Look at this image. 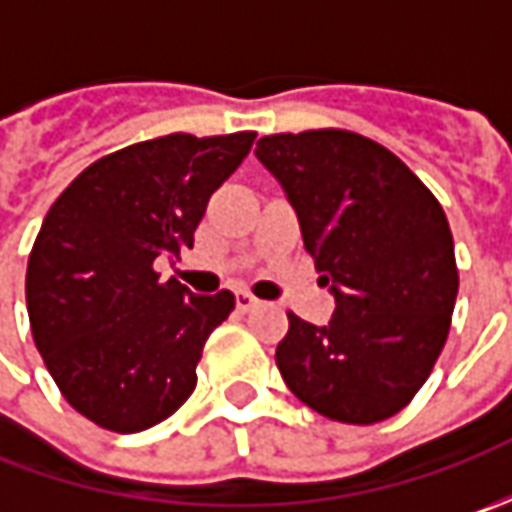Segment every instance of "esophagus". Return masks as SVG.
I'll use <instances>...</instances> for the list:
<instances>
[{
    "label": "esophagus",
    "instance_id": "1",
    "mask_svg": "<svg viewBox=\"0 0 512 512\" xmlns=\"http://www.w3.org/2000/svg\"><path fill=\"white\" fill-rule=\"evenodd\" d=\"M262 302L256 299V296H250V293H245V290H239L236 293V307L242 310V313H247V310H253V307H259Z\"/></svg>",
    "mask_w": 512,
    "mask_h": 512
}]
</instances>
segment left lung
<instances>
[{
  "label": "left lung",
  "mask_w": 512,
  "mask_h": 512,
  "mask_svg": "<svg viewBox=\"0 0 512 512\" xmlns=\"http://www.w3.org/2000/svg\"><path fill=\"white\" fill-rule=\"evenodd\" d=\"M256 159L285 190L336 299L322 327L287 313L282 379L336 422L396 416L439 359L459 293L442 205L399 156L350 130L262 136Z\"/></svg>",
  "instance_id": "1"
}]
</instances>
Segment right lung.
I'll list each match as a JSON object with an SVG mask.
<instances>
[{
	"label": "right lung",
	"instance_id": "add662e5",
	"mask_svg": "<svg viewBox=\"0 0 512 512\" xmlns=\"http://www.w3.org/2000/svg\"><path fill=\"white\" fill-rule=\"evenodd\" d=\"M256 133H170L102 156L50 205L25 279L36 350L73 410L113 433L173 416L236 296L159 282Z\"/></svg>",
	"mask_w": 512,
	"mask_h": 512
}]
</instances>
